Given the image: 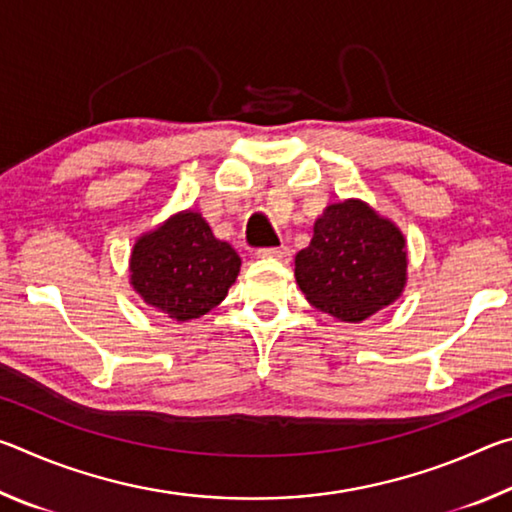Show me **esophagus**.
Instances as JSON below:
<instances>
[{"instance_id": "esophagus-1", "label": "esophagus", "mask_w": 512, "mask_h": 512, "mask_svg": "<svg viewBox=\"0 0 512 512\" xmlns=\"http://www.w3.org/2000/svg\"><path fill=\"white\" fill-rule=\"evenodd\" d=\"M291 250L287 246H271V248H257V257H273V259H289Z\"/></svg>"}]
</instances>
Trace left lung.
Returning a JSON list of instances; mask_svg holds the SVG:
<instances>
[{
	"mask_svg": "<svg viewBox=\"0 0 512 512\" xmlns=\"http://www.w3.org/2000/svg\"><path fill=\"white\" fill-rule=\"evenodd\" d=\"M296 280L311 305L357 323L404 289L402 232L359 201L329 205L311 244L296 255Z\"/></svg>",
	"mask_w": 512,
	"mask_h": 512,
	"instance_id": "8db88e82",
	"label": "left lung"
}]
</instances>
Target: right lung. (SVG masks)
<instances>
[{
  "instance_id": "1",
  "label": "right lung",
  "mask_w": 512,
  "mask_h": 512,
  "mask_svg": "<svg viewBox=\"0 0 512 512\" xmlns=\"http://www.w3.org/2000/svg\"><path fill=\"white\" fill-rule=\"evenodd\" d=\"M239 266L235 248L216 239L201 214L183 212L137 239L131 282L162 314L192 320L228 296Z\"/></svg>"
}]
</instances>
